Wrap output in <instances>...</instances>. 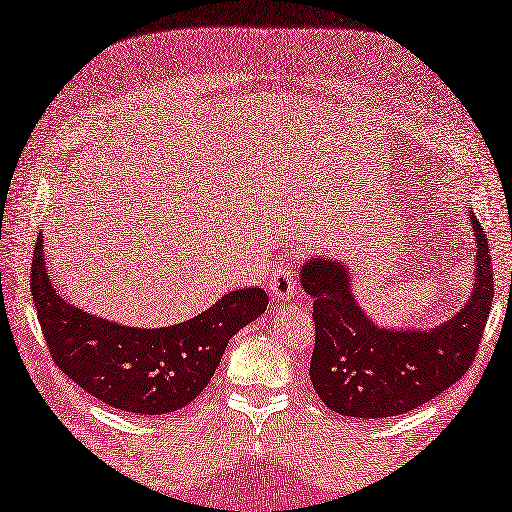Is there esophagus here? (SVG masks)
Masks as SVG:
<instances>
[{"label": "esophagus", "instance_id": "obj_1", "mask_svg": "<svg viewBox=\"0 0 512 512\" xmlns=\"http://www.w3.org/2000/svg\"><path fill=\"white\" fill-rule=\"evenodd\" d=\"M270 294L279 301H290L297 294V283H294L292 267L288 263H281L274 267L270 276Z\"/></svg>", "mask_w": 512, "mask_h": 512}]
</instances>
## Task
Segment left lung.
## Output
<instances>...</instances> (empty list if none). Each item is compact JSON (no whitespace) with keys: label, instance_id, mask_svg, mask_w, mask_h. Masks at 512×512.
<instances>
[{"label":"left lung","instance_id":"obj_1","mask_svg":"<svg viewBox=\"0 0 512 512\" xmlns=\"http://www.w3.org/2000/svg\"><path fill=\"white\" fill-rule=\"evenodd\" d=\"M470 220L477 236L470 299L429 330L373 324L353 297L344 263L319 256L301 267L317 330L310 380L328 409L355 418L398 416L441 396L470 369L495 297L488 238L477 215Z\"/></svg>","mask_w":512,"mask_h":512}]
</instances>
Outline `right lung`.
<instances>
[{
	"label": "right lung",
	"mask_w": 512,
	"mask_h": 512,
	"mask_svg": "<svg viewBox=\"0 0 512 512\" xmlns=\"http://www.w3.org/2000/svg\"><path fill=\"white\" fill-rule=\"evenodd\" d=\"M31 294L58 369L105 405L143 416L191 405L211 382L229 339L267 308L265 290L247 288L224 294L202 315L177 326L112 324L71 306L56 292L42 233L35 242Z\"/></svg>",
	"instance_id": "obj_1"
}]
</instances>
